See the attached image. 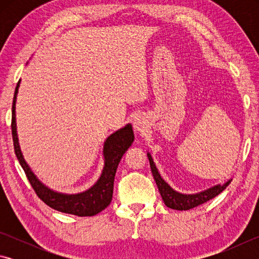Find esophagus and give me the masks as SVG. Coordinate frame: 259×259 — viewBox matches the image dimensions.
Listing matches in <instances>:
<instances>
[{"label":"esophagus","instance_id":"obj_1","mask_svg":"<svg viewBox=\"0 0 259 259\" xmlns=\"http://www.w3.org/2000/svg\"><path fill=\"white\" fill-rule=\"evenodd\" d=\"M134 128L136 131H138V133H143V131L146 129V121L140 116L136 117L134 121Z\"/></svg>","mask_w":259,"mask_h":259}]
</instances>
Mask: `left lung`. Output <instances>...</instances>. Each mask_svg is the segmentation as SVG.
<instances>
[{
	"label": "left lung",
	"mask_w": 259,
	"mask_h": 259,
	"mask_svg": "<svg viewBox=\"0 0 259 259\" xmlns=\"http://www.w3.org/2000/svg\"><path fill=\"white\" fill-rule=\"evenodd\" d=\"M147 156L148 160H150L153 177H154L157 188H159L162 200H163L164 204L168 208H171L175 210H190L192 208L198 207V205L208 202L209 200H211L214 196L221 194L231 183V181H229L225 184H223V185H216L213 187H210L203 192L196 193V194H183V193H179L172 190V188L162 179L159 171H157L154 162H153L150 153H147Z\"/></svg>",
	"instance_id": "8db88e82"
}]
</instances>
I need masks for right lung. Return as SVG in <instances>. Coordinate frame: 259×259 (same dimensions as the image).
I'll use <instances>...</instances> for the list:
<instances>
[{
  "label": "right lung",
  "mask_w": 259,
  "mask_h": 259,
  "mask_svg": "<svg viewBox=\"0 0 259 259\" xmlns=\"http://www.w3.org/2000/svg\"><path fill=\"white\" fill-rule=\"evenodd\" d=\"M19 83L20 81L17 83L14 102H12V139H14V147L17 159H18L21 168L24 169L33 190L43 202L60 212L76 214V216L80 217L95 216L111 203L113 198L114 177H115L117 165H119V162L126 150L134 143L135 137L133 126H131V124H126L124 128L112 134L106 139V142L104 143L103 153L105 165L99 179L93 187L85 192L78 193V194H64V193L55 192L38 181L36 176L32 172L28 164L26 163L23 154H21L16 128V99L17 94H18Z\"/></svg>",
  "instance_id": "right-lung-1"
}]
</instances>
